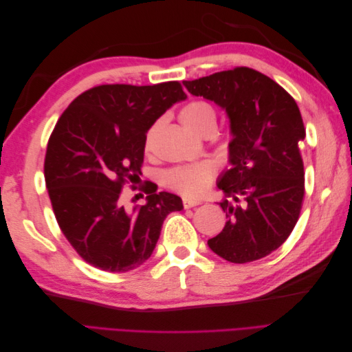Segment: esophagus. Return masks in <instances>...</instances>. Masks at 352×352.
<instances>
[{"mask_svg":"<svg viewBox=\"0 0 352 352\" xmlns=\"http://www.w3.org/2000/svg\"><path fill=\"white\" fill-rule=\"evenodd\" d=\"M182 204H184V208H192V207L199 206V204H201V201H197V199H189V198H184Z\"/></svg>","mask_w":352,"mask_h":352,"instance_id":"esophagus-1","label":"esophagus"}]
</instances>
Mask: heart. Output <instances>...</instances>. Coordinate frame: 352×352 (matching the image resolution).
<instances>
[{
    "label": "heart",
    "mask_w": 352,
    "mask_h": 352,
    "mask_svg": "<svg viewBox=\"0 0 352 352\" xmlns=\"http://www.w3.org/2000/svg\"><path fill=\"white\" fill-rule=\"evenodd\" d=\"M179 120L186 127L188 131L198 136H206L212 133L217 124V114L212 105L207 101H190L184 105L179 111ZM153 141V129H150L145 135L144 148L148 151L151 148ZM216 164L211 160H201V162L180 166L168 170L164 175V184L182 194L188 198H198L212 184L216 177Z\"/></svg>",
    "instance_id": "heart-1"
}]
</instances>
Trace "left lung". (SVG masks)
I'll use <instances>...</instances> for the list:
<instances>
[{
  "mask_svg": "<svg viewBox=\"0 0 352 352\" xmlns=\"http://www.w3.org/2000/svg\"><path fill=\"white\" fill-rule=\"evenodd\" d=\"M184 85L225 109L233 133L232 167L217 185L228 197L220 202L228 221L208 247L230 263L260 260L289 238L300 219L305 195L301 111L279 83L250 67Z\"/></svg>",
  "mask_w": 352,
  "mask_h": 352,
  "instance_id": "obj_1",
  "label": "left lung"
}]
</instances>
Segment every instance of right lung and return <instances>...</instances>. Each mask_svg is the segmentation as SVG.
<instances>
[{
	"label": "right lung",
	"mask_w": 352,
	"mask_h": 352,
	"mask_svg": "<svg viewBox=\"0 0 352 352\" xmlns=\"http://www.w3.org/2000/svg\"><path fill=\"white\" fill-rule=\"evenodd\" d=\"M177 80L146 87L100 85L80 94L60 116L45 154L52 211L73 250L104 272L123 273L151 257L168 212L182 199L145 185L146 204L122 199L144 163L148 129L170 105L185 100Z\"/></svg>",
	"instance_id": "1"
}]
</instances>
